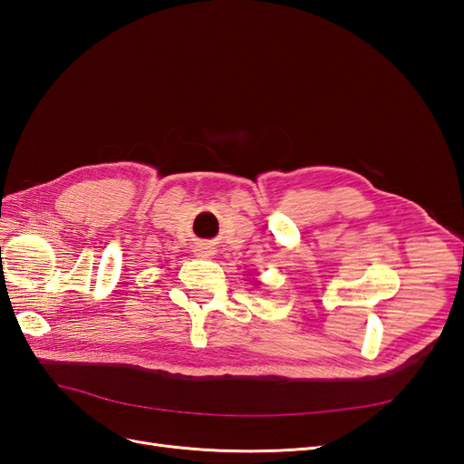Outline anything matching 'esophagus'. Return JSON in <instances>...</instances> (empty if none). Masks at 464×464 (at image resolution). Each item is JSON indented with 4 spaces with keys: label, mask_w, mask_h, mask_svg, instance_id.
<instances>
[{
    "label": "esophagus",
    "mask_w": 464,
    "mask_h": 464,
    "mask_svg": "<svg viewBox=\"0 0 464 464\" xmlns=\"http://www.w3.org/2000/svg\"><path fill=\"white\" fill-rule=\"evenodd\" d=\"M195 251H198L199 257H213L215 256V247L210 244H199L198 247H195Z\"/></svg>",
    "instance_id": "1"
}]
</instances>
